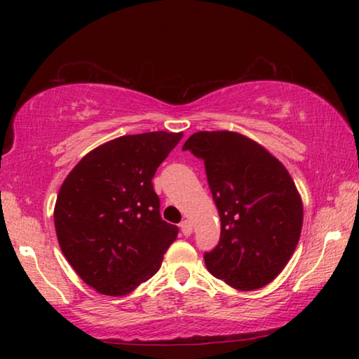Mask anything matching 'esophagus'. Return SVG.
I'll use <instances>...</instances> for the list:
<instances>
[{
	"label": "esophagus",
	"mask_w": 359,
	"mask_h": 359,
	"mask_svg": "<svg viewBox=\"0 0 359 359\" xmlns=\"http://www.w3.org/2000/svg\"><path fill=\"white\" fill-rule=\"evenodd\" d=\"M180 231H182V234L184 236H190L191 234V231H193V226H191V223L188 222V220H184L180 223Z\"/></svg>",
	"instance_id": "34e87169"
}]
</instances>
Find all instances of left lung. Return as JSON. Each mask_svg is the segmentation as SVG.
Segmentation results:
<instances>
[{
  "label": "left lung",
  "mask_w": 359,
  "mask_h": 359,
  "mask_svg": "<svg viewBox=\"0 0 359 359\" xmlns=\"http://www.w3.org/2000/svg\"><path fill=\"white\" fill-rule=\"evenodd\" d=\"M182 150L204 161L220 214V241L204 253L210 274L242 291L274 280L302 228V203L287 169L259 144L231 131L194 133Z\"/></svg>",
  "instance_id": "8db88e82"
}]
</instances>
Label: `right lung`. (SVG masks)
Listing matches in <instances>:
<instances>
[{"label":"right lung","mask_w":359,"mask_h":359,"mask_svg":"<svg viewBox=\"0 0 359 359\" xmlns=\"http://www.w3.org/2000/svg\"><path fill=\"white\" fill-rule=\"evenodd\" d=\"M182 139L121 136L85 155L58 191L55 229L66 259L98 293L123 296L160 269L179 228L160 215L151 179Z\"/></svg>","instance_id":"add662e5"}]
</instances>
